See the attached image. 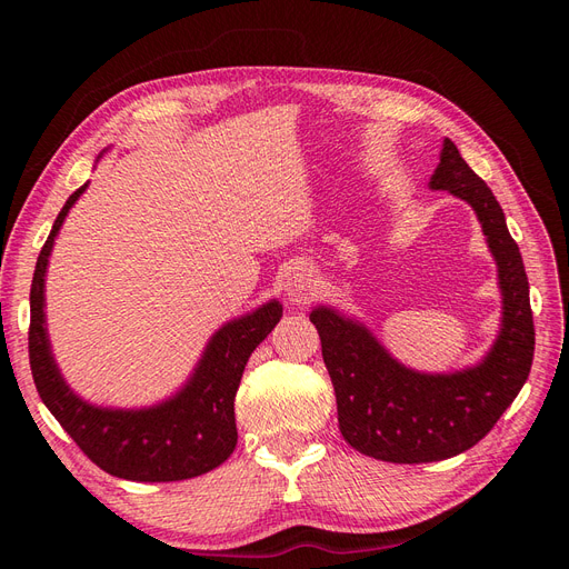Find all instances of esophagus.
Here are the masks:
<instances>
[{
  "label": "esophagus",
  "mask_w": 569,
  "mask_h": 569,
  "mask_svg": "<svg viewBox=\"0 0 569 569\" xmlns=\"http://www.w3.org/2000/svg\"><path fill=\"white\" fill-rule=\"evenodd\" d=\"M316 295V278L311 270L299 268L289 274L287 280V297L291 303H308Z\"/></svg>",
  "instance_id": "esophagus-1"
}]
</instances>
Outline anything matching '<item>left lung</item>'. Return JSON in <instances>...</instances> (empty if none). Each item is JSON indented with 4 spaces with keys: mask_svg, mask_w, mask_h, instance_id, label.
<instances>
[{
    "mask_svg": "<svg viewBox=\"0 0 569 569\" xmlns=\"http://www.w3.org/2000/svg\"><path fill=\"white\" fill-rule=\"evenodd\" d=\"M429 187L472 206L496 258L503 325L485 363L453 375L412 372L396 363L366 327L332 308L311 313L337 396L341 437L356 451L387 462H432L472 449L520 393L533 360L529 282L520 249L508 232L501 203L449 137Z\"/></svg>",
    "mask_w": 569,
    "mask_h": 569,
    "instance_id": "obj_1",
    "label": "left lung"
}]
</instances>
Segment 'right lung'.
<instances>
[{
  "instance_id": "right-lung-1",
  "label": "right lung",
  "mask_w": 569,
  "mask_h": 569,
  "mask_svg": "<svg viewBox=\"0 0 569 569\" xmlns=\"http://www.w3.org/2000/svg\"><path fill=\"white\" fill-rule=\"evenodd\" d=\"M84 187L88 184L68 197L32 274L28 356L40 399L68 437L78 443V449L97 468L113 477L132 481H180L211 472L234 451V396L239 380L253 349L280 322L282 306L270 301L218 330L189 385L157 408L109 410L80 401L61 380L49 351L44 330V272L61 222Z\"/></svg>"
}]
</instances>
